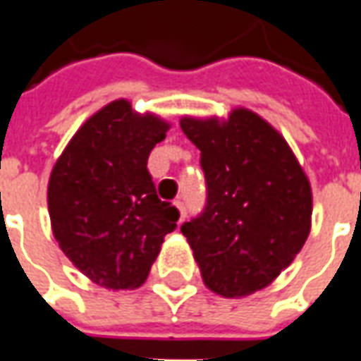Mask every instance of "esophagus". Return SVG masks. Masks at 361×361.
<instances>
[{
	"label": "esophagus",
	"mask_w": 361,
	"mask_h": 361,
	"mask_svg": "<svg viewBox=\"0 0 361 361\" xmlns=\"http://www.w3.org/2000/svg\"><path fill=\"white\" fill-rule=\"evenodd\" d=\"M173 204L178 207V211H180L181 219H185V204H183V201H181V199H176V201H173Z\"/></svg>",
	"instance_id": "1"
}]
</instances>
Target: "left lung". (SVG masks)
<instances>
[{"label":"left lung","instance_id":"left-lung-1","mask_svg":"<svg viewBox=\"0 0 361 361\" xmlns=\"http://www.w3.org/2000/svg\"><path fill=\"white\" fill-rule=\"evenodd\" d=\"M201 150L207 207L181 226L204 286L243 298L271 284L311 230V185L286 139L247 108L180 119Z\"/></svg>","mask_w":361,"mask_h":361}]
</instances>
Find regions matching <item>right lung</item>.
Returning <instances> with one entry per match:
<instances>
[{
    "label": "right lung",
    "mask_w": 361,
    "mask_h": 361,
    "mask_svg": "<svg viewBox=\"0 0 361 361\" xmlns=\"http://www.w3.org/2000/svg\"><path fill=\"white\" fill-rule=\"evenodd\" d=\"M170 123L114 100L73 135L48 181L51 232L94 284L133 290L147 280L180 212L160 201L147 160Z\"/></svg>",
    "instance_id": "1"
}]
</instances>
